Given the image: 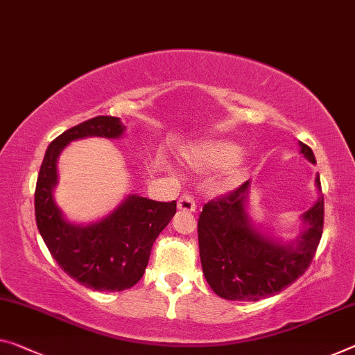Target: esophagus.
I'll use <instances>...</instances> for the list:
<instances>
[{
  "mask_svg": "<svg viewBox=\"0 0 355 355\" xmlns=\"http://www.w3.org/2000/svg\"><path fill=\"white\" fill-rule=\"evenodd\" d=\"M178 209L179 211H187V212H193L196 209V205H195V198L193 195L190 193H184L181 198L178 201Z\"/></svg>",
  "mask_w": 355,
  "mask_h": 355,
  "instance_id": "34e87169",
  "label": "esophagus"
}]
</instances>
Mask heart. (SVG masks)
<instances>
[{
	"label": "heart",
	"instance_id": "b5f03b06",
	"mask_svg": "<svg viewBox=\"0 0 355 355\" xmlns=\"http://www.w3.org/2000/svg\"><path fill=\"white\" fill-rule=\"evenodd\" d=\"M241 155V149L236 144L227 143V141H212V143H203L185 152V160L195 170H225V168L234 165ZM243 176L241 170H232L225 179L227 187L239 181Z\"/></svg>",
	"mask_w": 355,
	"mask_h": 355
}]
</instances>
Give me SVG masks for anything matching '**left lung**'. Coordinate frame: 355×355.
<instances>
[{"label": "left lung", "mask_w": 355, "mask_h": 355, "mask_svg": "<svg viewBox=\"0 0 355 355\" xmlns=\"http://www.w3.org/2000/svg\"><path fill=\"white\" fill-rule=\"evenodd\" d=\"M311 163V147L300 141ZM250 181L232 193L206 203L198 219L203 275L217 295L236 302H259L295 282L313 261L324 228V196L302 216L303 233L291 244L259 232L246 211ZM315 185L320 189L319 174Z\"/></svg>", "instance_id": "8db88e82"}]
</instances>
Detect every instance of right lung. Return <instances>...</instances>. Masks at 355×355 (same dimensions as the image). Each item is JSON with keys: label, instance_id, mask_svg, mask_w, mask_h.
Here are the masks:
<instances>
[{"label": "right lung", "instance_id": "right-lung-1", "mask_svg": "<svg viewBox=\"0 0 355 355\" xmlns=\"http://www.w3.org/2000/svg\"><path fill=\"white\" fill-rule=\"evenodd\" d=\"M119 117L98 116L67 130L49 144L35 192L36 225L49 252L68 276L100 292H121L143 277L152 244L176 214V201L163 203L128 195L111 214L89 225L64 219L53 201L57 160L71 141L101 136L121 138Z\"/></svg>", "mask_w": 355, "mask_h": 355}]
</instances>
